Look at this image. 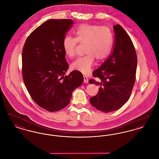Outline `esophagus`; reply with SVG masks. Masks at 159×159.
Returning <instances> with one entry per match:
<instances>
[{
  "label": "esophagus",
  "mask_w": 159,
  "mask_h": 159,
  "mask_svg": "<svg viewBox=\"0 0 159 159\" xmlns=\"http://www.w3.org/2000/svg\"><path fill=\"white\" fill-rule=\"evenodd\" d=\"M83 79H84V80H83V82H84V83H88L89 80H88V77H87V76H83Z\"/></svg>",
  "instance_id": "34e87169"
}]
</instances>
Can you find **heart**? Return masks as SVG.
I'll return each mask as SVG.
<instances>
[{"label": "heart", "mask_w": 159, "mask_h": 159, "mask_svg": "<svg viewBox=\"0 0 159 159\" xmlns=\"http://www.w3.org/2000/svg\"><path fill=\"white\" fill-rule=\"evenodd\" d=\"M76 38L65 37L62 46L64 51L68 57H73L76 54L78 43L86 44L83 57L77 58L71 64V67L83 73L91 70L93 63L97 60H104L110 53L113 46V34L110 29L99 25L82 24L76 31Z\"/></svg>", "instance_id": "1"}]
</instances>
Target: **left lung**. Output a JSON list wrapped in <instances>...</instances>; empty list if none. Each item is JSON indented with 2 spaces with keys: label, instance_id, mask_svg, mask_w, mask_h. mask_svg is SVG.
Wrapping results in <instances>:
<instances>
[{
  "label": "left lung",
  "instance_id": "left-lung-1",
  "mask_svg": "<svg viewBox=\"0 0 159 159\" xmlns=\"http://www.w3.org/2000/svg\"><path fill=\"white\" fill-rule=\"evenodd\" d=\"M113 49L108 58L93 76L89 83L99 86L98 93L90 98L91 105L104 113L120 108L130 98L135 82L137 67L136 51L131 39L119 24L114 25Z\"/></svg>",
  "mask_w": 159,
  "mask_h": 159
}]
</instances>
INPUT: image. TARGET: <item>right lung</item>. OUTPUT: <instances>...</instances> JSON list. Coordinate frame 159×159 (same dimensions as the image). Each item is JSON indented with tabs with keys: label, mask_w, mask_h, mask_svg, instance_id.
<instances>
[{
	"label": "right lung",
	"mask_w": 159,
	"mask_h": 159,
	"mask_svg": "<svg viewBox=\"0 0 159 159\" xmlns=\"http://www.w3.org/2000/svg\"><path fill=\"white\" fill-rule=\"evenodd\" d=\"M73 21L49 20L26 39L22 53V75L31 98L40 107L53 112L68 105L72 92L83 83V76L68 69L62 42Z\"/></svg>",
	"instance_id": "add662e5"
}]
</instances>
